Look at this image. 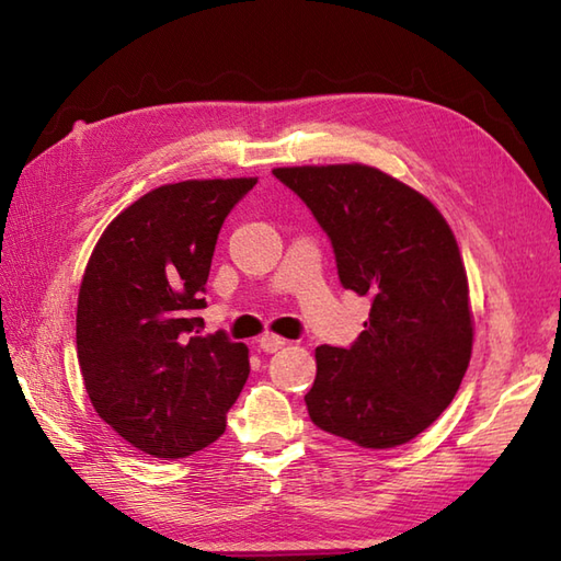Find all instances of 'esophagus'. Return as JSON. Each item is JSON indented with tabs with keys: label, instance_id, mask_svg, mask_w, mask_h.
I'll use <instances>...</instances> for the list:
<instances>
[{
	"label": "esophagus",
	"instance_id": "esophagus-1",
	"mask_svg": "<svg viewBox=\"0 0 561 561\" xmlns=\"http://www.w3.org/2000/svg\"><path fill=\"white\" fill-rule=\"evenodd\" d=\"M284 344H287V340L279 337V335H272V332H267V335H262V337L257 340V347H260L262 352H267V354L282 350Z\"/></svg>",
	"mask_w": 561,
	"mask_h": 561
}]
</instances>
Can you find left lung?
Returning <instances> with one entry per match:
<instances>
[{
    "label": "left lung",
    "instance_id": "obj_1",
    "mask_svg": "<svg viewBox=\"0 0 561 561\" xmlns=\"http://www.w3.org/2000/svg\"><path fill=\"white\" fill-rule=\"evenodd\" d=\"M335 250L340 284L371 301L350 347L316 350L306 396L316 426L364 448L408 444L436 422L468 371V277L438 209L362 163L274 169Z\"/></svg>",
    "mask_w": 561,
    "mask_h": 561
}]
</instances>
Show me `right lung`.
I'll list each match as a JSON object with an SVG mask.
<instances>
[{"label":"right lung","instance_id":"1","mask_svg":"<svg viewBox=\"0 0 561 561\" xmlns=\"http://www.w3.org/2000/svg\"><path fill=\"white\" fill-rule=\"evenodd\" d=\"M257 181L161 185L111 221L77 304V356L99 416L153 458H187L226 432L248 347L202 337L205 284L224 219Z\"/></svg>","mask_w":561,"mask_h":561}]
</instances>
